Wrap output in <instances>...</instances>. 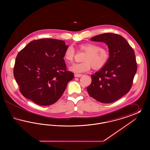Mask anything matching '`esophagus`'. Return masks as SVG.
<instances>
[{"label":"esophagus","mask_w":150,"mask_h":150,"mask_svg":"<svg viewBox=\"0 0 150 150\" xmlns=\"http://www.w3.org/2000/svg\"><path fill=\"white\" fill-rule=\"evenodd\" d=\"M75 77H81L83 75L82 74H75Z\"/></svg>","instance_id":"1"}]
</instances>
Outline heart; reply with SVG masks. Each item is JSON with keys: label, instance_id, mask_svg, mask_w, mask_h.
Instances as JSON below:
<instances>
[{"label": "heart", "instance_id": "obj_1", "mask_svg": "<svg viewBox=\"0 0 150 150\" xmlns=\"http://www.w3.org/2000/svg\"><path fill=\"white\" fill-rule=\"evenodd\" d=\"M79 48L86 52L83 60L84 62L76 63L70 67V69L75 72L81 73L89 71L91 66L94 69H100L107 64L110 53L105 48L100 47L96 43H88L80 44ZM75 50L72 45H69L64 50V60L68 63H71L75 56Z\"/></svg>", "mask_w": 150, "mask_h": 150}]
</instances>
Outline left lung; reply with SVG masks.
<instances>
[{"instance_id":"1","label":"left lung","mask_w":150,"mask_h":150,"mask_svg":"<svg viewBox=\"0 0 150 150\" xmlns=\"http://www.w3.org/2000/svg\"><path fill=\"white\" fill-rule=\"evenodd\" d=\"M91 39L106 43L110 58L103 68L91 75L92 83L87 91L101 103L114 102L128 93L132 86L137 70L134 52L125 39L118 34L105 33Z\"/></svg>"}]
</instances>
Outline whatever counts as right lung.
I'll return each mask as SVG.
<instances>
[{
	"label": "right lung",
	"instance_id": "obj_1",
	"mask_svg": "<svg viewBox=\"0 0 150 150\" xmlns=\"http://www.w3.org/2000/svg\"><path fill=\"white\" fill-rule=\"evenodd\" d=\"M64 41L44 38L31 41L17 54L13 75L20 91L41 106H49L62 96L74 73L67 70Z\"/></svg>",
	"mask_w": 150,
	"mask_h": 150
}]
</instances>
